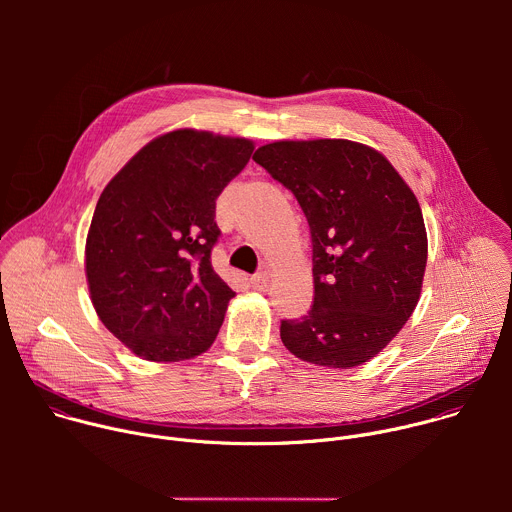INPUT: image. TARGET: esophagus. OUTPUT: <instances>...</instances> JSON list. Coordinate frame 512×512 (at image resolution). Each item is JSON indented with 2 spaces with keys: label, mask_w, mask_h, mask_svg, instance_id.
Segmentation results:
<instances>
[{
  "label": "esophagus",
  "mask_w": 512,
  "mask_h": 512,
  "mask_svg": "<svg viewBox=\"0 0 512 512\" xmlns=\"http://www.w3.org/2000/svg\"><path fill=\"white\" fill-rule=\"evenodd\" d=\"M251 287H253L255 291H267V287H269V277H267L265 273L251 277Z\"/></svg>",
  "instance_id": "esophagus-1"
}]
</instances>
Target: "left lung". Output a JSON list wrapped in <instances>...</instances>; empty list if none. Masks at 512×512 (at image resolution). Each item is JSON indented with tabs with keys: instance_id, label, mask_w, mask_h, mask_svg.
<instances>
[{
	"instance_id": "8db88e82",
	"label": "left lung",
	"mask_w": 512,
	"mask_h": 512,
	"mask_svg": "<svg viewBox=\"0 0 512 512\" xmlns=\"http://www.w3.org/2000/svg\"><path fill=\"white\" fill-rule=\"evenodd\" d=\"M253 160L298 198L312 233L314 306L281 322L283 346L328 369L377 356L413 314L427 263L421 206L369 145L279 139Z\"/></svg>"
}]
</instances>
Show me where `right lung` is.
<instances>
[{
  "label": "right lung",
  "mask_w": 512,
  "mask_h": 512,
  "mask_svg": "<svg viewBox=\"0 0 512 512\" xmlns=\"http://www.w3.org/2000/svg\"><path fill=\"white\" fill-rule=\"evenodd\" d=\"M255 143L198 129L158 135L101 192L85 245L93 308L135 356L180 362L206 352L235 291L210 263L216 198Z\"/></svg>",
  "instance_id": "obj_1"
}]
</instances>
